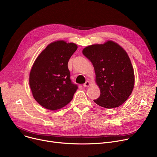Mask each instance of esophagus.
<instances>
[{"label":"esophagus","mask_w":157,"mask_h":157,"mask_svg":"<svg viewBox=\"0 0 157 157\" xmlns=\"http://www.w3.org/2000/svg\"><path fill=\"white\" fill-rule=\"evenodd\" d=\"M83 86H84V87H85V88L88 87V86H90V83L89 81H86V83L83 85Z\"/></svg>","instance_id":"34e87169"}]
</instances>
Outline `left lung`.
I'll return each mask as SVG.
<instances>
[{
  "label": "left lung",
  "mask_w": 157,
  "mask_h": 157,
  "mask_svg": "<svg viewBox=\"0 0 157 157\" xmlns=\"http://www.w3.org/2000/svg\"><path fill=\"white\" fill-rule=\"evenodd\" d=\"M83 53L94 65L95 83L101 90L100 97L94 101L107 109L118 108L124 103L135 83L133 66L125 49L109 40L85 48Z\"/></svg>",
  "instance_id": "8db88e82"
}]
</instances>
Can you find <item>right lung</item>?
Returning <instances> with one entry per match:
<instances>
[{"label":"right lung","instance_id":"1","mask_svg":"<svg viewBox=\"0 0 157 157\" xmlns=\"http://www.w3.org/2000/svg\"><path fill=\"white\" fill-rule=\"evenodd\" d=\"M77 48L75 43L54 41L41 52L33 63L29 85L33 97L43 108L59 109L73 98L78 86L72 83L67 64Z\"/></svg>","mask_w":157,"mask_h":157}]
</instances>
